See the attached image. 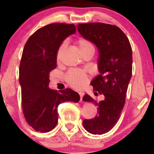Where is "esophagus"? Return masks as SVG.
<instances>
[{"mask_svg": "<svg viewBox=\"0 0 154 154\" xmlns=\"http://www.w3.org/2000/svg\"><path fill=\"white\" fill-rule=\"evenodd\" d=\"M79 96H80V99L82 100V97L84 96V95H85L84 92H82V91L79 92Z\"/></svg>", "mask_w": 154, "mask_h": 154, "instance_id": "obj_1", "label": "esophagus"}]
</instances>
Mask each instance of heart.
<instances>
[{
    "instance_id": "heart-1",
    "label": "heart",
    "mask_w": 154,
    "mask_h": 154,
    "mask_svg": "<svg viewBox=\"0 0 154 154\" xmlns=\"http://www.w3.org/2000/svg\"><path fill=\"white\" fill-rule=\"evenodd\" d=\"M77 49L83 56L87 54H93L95 53V47L89 40L83 38H79L75 41ZM66 43L65 42L60 45L56 52V61L59 62L63 51L66 48ZM66 82L76 89H81L86 85L88 82V75L85 71L79 69H72L66 72L65 75Z\"/></svg>"
}]
</instances>
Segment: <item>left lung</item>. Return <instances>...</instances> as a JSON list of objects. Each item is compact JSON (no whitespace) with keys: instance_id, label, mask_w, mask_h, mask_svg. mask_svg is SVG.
I'll list each match as a JSON object with an SVG mask.
<instances>
[{"instance_id":"obj_1","label":"left lung","mask_w":154,"mask_h":154,"mask_svg":"<svg viewBox=\"0 0 154 154\" xmlns=\"http://www.w3.org/2000/svg\"><path fill=\"white\" fill-rule=\"evenodd\" d=\"M77 29L85 39L91 41L99 51L100 75L91 82L95 94L103 95V100L85 95L84 101L93 102L98 114L84 119L83 127L90 133L102 135L115 126L125 106L128 84L132 71V48L128 37L120 28L104 23L78 24Z\"/></svg>"}]
</instances>
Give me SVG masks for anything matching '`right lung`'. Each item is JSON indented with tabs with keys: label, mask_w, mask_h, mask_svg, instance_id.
I'll return each mask as SVG.
<instances>
[{
	"label": "right lung",
	"mask_w": 154,
	"mask_h": 154,
	"mask_svg": "<svg viewBox=\"0 0 154 154\" xmlns=\"http://www.w3.org/2000/svg\"><path fill=\"white\" fill-rule=\"evenodd\" d=\"M75 33V24L53 23L35 31L24 47L19 65L22 110L26 122L37 132H48L56 126L60 103H77L80 98L69 88L58 92L48 88L49 74L56 67L58 48Z\"/></svg>",
	"instance_id": "obj_1"
}]
</instances>
